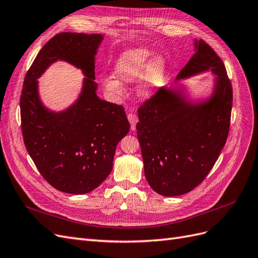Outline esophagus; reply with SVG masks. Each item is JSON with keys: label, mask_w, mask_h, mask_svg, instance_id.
I'll return each mask as SVG.
<instances>
[{"label": "esophagus", "mask_w": 258, "mask_h": 258, "mask_svg": "<svg viewBox=\"0 0 258 258\" xmlns=\"http://www.w3.org/2000/svg\"><path fill=\"white\" fill-rule=\"evenodd\" d=\"M127 119L130 121V124H131V130L132 131H135L136 128V124L138 122V117L136 114H133V113H128L127 114Z\"/></svg>", "instance_id": "esophagus-1"}]
</instances>
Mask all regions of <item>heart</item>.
I'll use <instances>...</instances> for the list:
<instances>
[{"mask_svg":"<svg viewBox=\"0 0 258 258\" xmlns=\"http://www.w3.org/2000/svg\"><path fill=\"white\" fill-rule=\"evenodd\" d=\"M151 50L136 47L123 51L113 68L114 77L102 79V86L114 96H122L123 85L118 81L133 83L141 79L137 93L139 97L148 99L156 93L164 78L166 60L163 56H152Z\"/></svg>","mask_w":258,"mask_h":258,"instance_id":"heart-1","label":"heart"}]
</instances>
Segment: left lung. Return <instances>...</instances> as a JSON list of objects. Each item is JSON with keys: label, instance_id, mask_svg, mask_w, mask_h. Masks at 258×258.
Returning <instances> with one entry per match:
<instances>
[{"label": "left lung", "instance_id": "left-lung-1", "mask_svg": "<svg viewBox=\"0 0 258 258\" xmlns=\"http://www.w3.org/2000/svg\"><path fill=\"white\" fill-rule=\"evenodd\" d=\"M178 73L182 81L211 71L213 90L190 97L186 86L162 87L138 109L136 124L146 179L157 194L185 195L203 181L224 148L229 132L232 87L225 64L204 41Z\"/></svg>", "mask_w": 258, "mask_h": 258}]
</instances>
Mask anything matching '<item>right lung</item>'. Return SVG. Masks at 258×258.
Instances as JSON below:
<instances>
[{"label": "right lung", "mask_w": 258, "mask_h": 258, "mask_svg": "<svg viewBox=\"0 0 258 258\" xmlns=\"http://www.w3.org/2000/svg\"><path fill=\"white\" fill-rule=\"evenodd\" d=\"M102 40V34L58 33L25 78L20 97L25 146L44 179L62 192L96 189L111 173L116 145L130 131L124 108L97 96L95 56ZM57 61L72 64L86 77L78 98L61 112L42 104L37 81Z\"/></svg>", "instance_id": "add662e5"}]
</instances>
